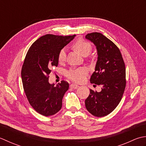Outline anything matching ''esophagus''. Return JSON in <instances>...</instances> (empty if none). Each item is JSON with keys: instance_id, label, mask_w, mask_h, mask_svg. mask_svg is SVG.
<instances>
[{"instance_id": "obj_1", "label": "esophagus", "mask_w": 146, "mask_h": 146, "mask_svg": "<svg viewBox=\"0 0 146 146\" xmlns=\"http://www.w3.org/2000/svg\"><path fill=\"white\" fill-rule=\"evenodd\" d=\"M70 87L71 88H72V89H77V88H78L79 86H78V85H77V84H71L70 85Z\"/></svg>"}]
</instances>
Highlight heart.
<instances>
[{
  "mask_svg": "<svg viewBox=\"0 0 146 146\" xmlns=\"http://www.w3.org/2000/svg\"><path fill=\"white\" fill-rule=\"evenodd\" d=\"M73 48L82 56H86L91 53L92 50L91 44L87 41L80 39L76 41L72 45ZM66 60V51L65 48L60 50L58 54V60L60 63H62ZM87 74V70L84 68L74 69L70 70L67 74L69 79L76 82H81L84 79V77Z\"/></svg>",
  "mask_w": 146,
  "mask_h": 146,
  "instance_id": "obj_1",
  "label": "heart"
}]
</instances>
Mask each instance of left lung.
I'll list each match as a JSON object with an SVG mask.
<instances>
[{
    "label": "left lung",
    "mask_w": 146,
    "mask_h": 146,
    "mask_svg": "<svg viewBox=\"0 0 146 146\" xmlns=\"http://www.w3.org/2000/svg\"><path fill=\"white\" fill-rule=\"evenodd\" d=\"M86 38L96 46L98 60L92 74V84L102 85L100 92L90 90L85 100L87 110L97 117L108 115L120 102L126 86L125 65L117 45L100 33H91Z\"/></svg>",
    "instance_id": "8db88e82"
}]
</instances>
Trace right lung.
I'll return each mask as SVG.
<instances>
[{"label":"right lung","mask_w":146,"mask_h":146,"mask_svg":"<svg viewBox=\"0 0 146 146\" xmlns=\"http://www.w3.org/2000/svg\"><path fill=\"white\" fill-rule=\"evenodd\" d=\"M76 35H46L35 41L29 48L21 70V78L26 96L31 106L45 117L60 110L62 99L69 90V83L62 81L55 86L48 82L51 69L57 67L60 50Z\"/></svg>","instance_id":"obj_1"}]
</instances>
